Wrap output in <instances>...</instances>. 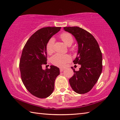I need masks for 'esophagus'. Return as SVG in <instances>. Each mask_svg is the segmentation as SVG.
I'll return each mask as SVG.
<instances>
[{
	"label": "esophagus",
	"instance_id": "34e87169",
	"mask_svg": "<svg viewBox=\"0 0 120 120\" xmlns=\"http://www.w3.org/2000/svg\"><path fill=\"white\" fill-rule=\"evenodd\" d=\"M60 71L62 72V71H63L65 69V68L64 67H60Z\"/></svg>",
	"mask_w": 120,
	"mask_h": 120
}]
</instances>
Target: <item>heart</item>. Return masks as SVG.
Returning <instances> with one entry per match:
<instances>
[{
	"instance_id": "1",
	"label": "heart",
	"mask_w": 120,
	"mask_h": 120,
	"mask_svg": "<svg viewBox=\"0 0 120 120\" xmlns=\"http://www.w3.org/2000/svg\"><path fill=\"white\" fill-rule=\"evenodd\" d=\"M60 38L67 46H71L74 42L73 36L68 32H64L60 35ZM55 43V39L51 38L49 40L46 45V49L47 53L51 54L54 52V46ZM71 60V56L68 54H56L51 58L52 64L55 66L62 67Z\"/></svg>"
}]
</instances>
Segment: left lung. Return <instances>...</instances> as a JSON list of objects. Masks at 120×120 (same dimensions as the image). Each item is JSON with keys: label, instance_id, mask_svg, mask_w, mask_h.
<instances>
[{"label": "left lung", "instance_id": "left-lung-1", "mask_svg": "<svg viewBox=\"0 0 120 120\" xmlns=\"http://www.w3.org/2000/svg\"><path fill=\"white\" fill-rule=\"evenodd\" d=\"M73 34L78 45V54L73 62L81 67L76 71L69 82L72 89L79 94L89 92L99 79L102 70V55L98 42L91 34L78 26L64 27Z\"/></svg>", "mask_w": 120, "mask_h": 120}]
</instances>
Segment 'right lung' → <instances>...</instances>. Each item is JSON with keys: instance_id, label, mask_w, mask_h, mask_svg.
Masks as SVG:
<instances>
[{"instance_id": "add662e5", "label": "right lung", "mask_w": 120, "mask_h": 120, "mask_svg": "<svg viewBox=\"0 0 120 120\" xmlns=\"http://www.w3.org/2000/svg\"><path fill=\"white\" fill-rule=\"evenodd\" d=\"M60 29L45 27L38 30L22 50L19 63L21 80L26 89L38 98H46L52 94L55 80L60 75L57 67L51 65L49 69L43 70L42 66L47 64V42Z\"/></svg>"}]
</instances>
